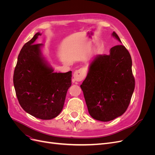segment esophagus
<instances>
[{
	"label": "esophagus",
	"instance_id": "esophagus-1",
	"mask_svg": "<svg viewBox=\"0 0 155 155\" xmlns=\"http://www.w3.org/2000/svg\"><path fill=\"white\" fill-rule=\"evenodd\" d=\"M86 76V71L84 68H80L76 71H75L73 77L74 79L77 81H81Z\"/></svg>",
	"mask_w": 155,
	"mask_h": 155
}]
</instances>
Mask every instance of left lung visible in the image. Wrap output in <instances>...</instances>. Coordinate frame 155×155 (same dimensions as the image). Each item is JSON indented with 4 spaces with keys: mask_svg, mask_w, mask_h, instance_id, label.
Returning a JSON list of instances; mask_svg holds the SVG:
<instances>
[{
    "mask_svg": "<svg viewBox=\"0 0 155 155\" xmlns=\"http://www.w3.org/2000/svg\"><path fill=\"white\" fill-rule=\"evenodd\" d=\"M112 36L121 43L114 31ZM134 85L130 55L119 45L111 48L109 54L93 58L80 87L90 115L95 120L109 121L126 111Z\"/></svg>",
    "mask_w": 155,
    "mask_h": 155,
    "instance_id": "1",
    "label": "left lung"
}]
</instances>
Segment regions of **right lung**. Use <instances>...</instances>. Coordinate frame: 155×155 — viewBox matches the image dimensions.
Masks as SVG:
<instances>
[{
	"label": "right lung",
	"instance_id": "right-lung-1",
	"mask_svg": "<svg viewBox=\"0 0 155 155\" xmlns=\"http://www.w3.org/2000/svg\"><path fill=\"white\" fill-rule=\"evenodd\" d=\"M40 35L37 32L22 48L14 70L13 85L19 104L27 113L51 120L63 109L72 85V71L54 72L42 54L44 45L35 44Z\"/></svg>",
	"mask_w": 155,
	"mask_h": 155
}]
</instances>
